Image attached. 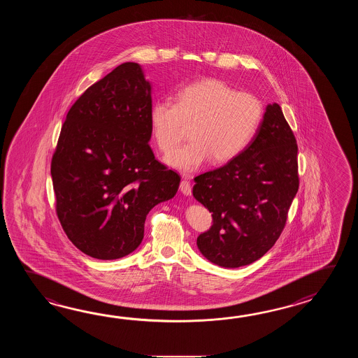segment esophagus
<instances>
[{"label":"esophagus","mask_w":358,"mask_h":358,"mask_svg":"<svg viewBox=\"0 0 358 358\" xmlns=\"http://www.w3.org/2000/svg\"><path fill=\"white\" fill-rule=\"evenodd\" d=\"M180 192H182L184 196H190L192 194V187H190L189 180L182 179V182H180Z\"/></svg>","instance_id":"1"}]
</instances>
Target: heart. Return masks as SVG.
<instances>
[{"mask_svg":"<svg viewBox=\"0 0 358 358\" xmlns=\"http://www.w3.org/2000/svg\"><path fill=\"white\" fill-rule=\"evenodd\" d=\"M262 117L264 106L256 96L213 78L185 84L174 102L160 99L150 108L161 152L173 151L184 136V124H190L192 139L166 157L170 166L182 171L196 170L211 156L216 164L234 160L257 134Z\"/></svg>","mask_w":358,"mask_h":358,"instance_id":"1","label":"heart"}]
</instances>
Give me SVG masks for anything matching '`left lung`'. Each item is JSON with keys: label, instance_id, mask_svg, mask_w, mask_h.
Returning a JSON list of instances; mask_svg holds the SVG:
<instances>
[{"label": "left lung", "instance_id": "1", "mask_svg": "<svg viewBox=\"0 0 358 358\" xmlns=\"http://www.w3.org/2000/svg\"><path fill=\"white\" fill-rule=\"evenodd\" d=\"M297 153L293 130L273 103L243 152L194 178L193 196L213 215L211 228L197 238L206 259L234 268L257 261L274 245L299 187Z\"/></svg>", "mask_w": 358, "mask_h": 358}]
</instances>
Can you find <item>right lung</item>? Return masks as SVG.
Segmentation results:
<instances>
[{
  "label": "right lung",
  "instance_id": "add662e5",
  "mask_svg": "<svg viewBox=\"0 0 358 358\" xmlns=\"http://www.w3.org/2000/svg\"><path fill=\"white\" fill-rule=\"evenodd\" d=\"M151 84L124 62L70 107L51 161L56 215L78 250L122 259L137 248L151 208L176 196L180 176L155 159Z\"/></svg>",
  "mask_w": 358,
  "mask_h": 358
}]
</instances>
